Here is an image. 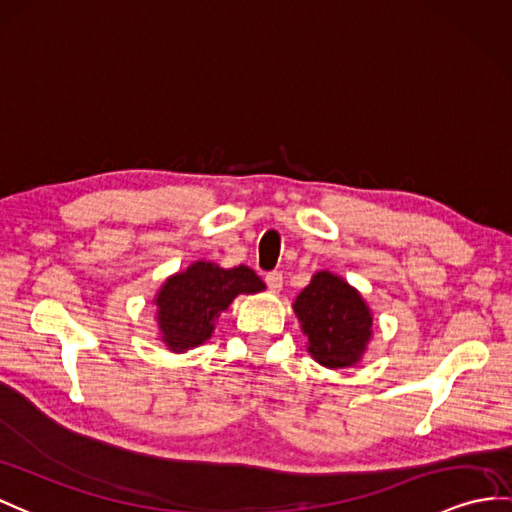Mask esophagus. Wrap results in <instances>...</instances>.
Here are the masks:
<instances>
[{
	"instance_id": "obj_1",
	"label": "esophagus",
	"mask_w": 512,
	"mask_h": 512,
	"mask_svg": "<svg viewBox=\"0 0 512 512\" xmlns=\"http://www.w3.org/2000/svg\"><path fill=\"white\" fill-rule=\"evenodd\" d=\"M265 282L273 293H278L282 289V271H269L265 276Z\"/></svg>"
}]
</instances>
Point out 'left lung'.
<instances>
[{
  "mask_svg": "<svg viewBox=\"0 0 512 512\" xmlns=\"http://www.w3.org/2000/svg\"><path fill=\"white\" fill-rule=\"evenodd\" d=\"M293 308L317 363L330 369L358 363L371 336V313L343 278L330 271L315 273Z\"/></svg>",
  "mask_w": 512,
  "mask_h": 512,
  "instance_id": "left-lung-1",
  "label": "left lung"
}]
</instances>
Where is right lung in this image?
Segmentation results:
<instances>
[{"instance_id":"1","label":"right lung","mask_w":512,"mask_h":512,"mask_svg":"<svg viewBox=\"0 0 512 512\" xmlns=\"http://www.w3.org/2000/svg\"><path fill=\"white\" fill-rule=\"evenodd\" d=\"M263 289V280L245 265L234 269H221L213 263L191 265L169 278L156 297L162 341L173 352L202 345L236 295Z\"/></svg>"}]
</instances>
